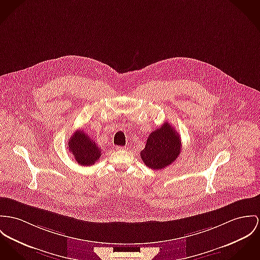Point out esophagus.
Returning a JSON list of instances; mask_svg holds the SVG:
<instances>
[{"label":"esophagus","mask_w":260,"mask_h":260,"mask_svg":"<svg viewBox=\"0 0 260 260\" xmlns=\"http://www.w3.org/2000/svg\"><path fill=\"white\" fill-rule=\"evenodd\" d=\"M116 149H117V150H125L126 147H123V146H116Z\"/></svg>","instance_id":"34e87169"}]
</instances>
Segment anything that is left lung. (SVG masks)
I'll return each instance as SVG.
<instances>
[{
  "label": "left lung",
  "mask_w": 260,
  "mask_h": 260,
  "mask_svg": "<svg viewBox=\"0 0 260 260\" xmlns=\"http://www.w3.org/2000/svg\"><path fill=\"white\" fill-rule=\"evenodd\" d=\"M181 145L179 134L166 121L149 135L140 157L147 167L161 170L179 156Z\"/></svg>",
  "instance_id": "8db88e82"
}]
</instances>
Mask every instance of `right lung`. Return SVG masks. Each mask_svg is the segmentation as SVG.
<instances>
[{"label":"right lung","instance_id":"add662e5","mask_svg":"<svg viewBox=\"0 0 260 260\" xmlns=\"http://www.w3.org/2000/svg\"><path fill=\"white\" fill-rule=\"evenodd\" d=\"M69 151L81 166H90L100 159L102 150L83 131H76L68 141Z\"/></svg>","mask_w":260,"mask_h":260}]
</instances>
